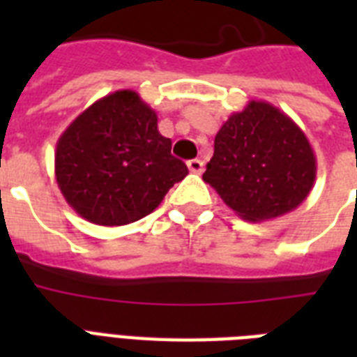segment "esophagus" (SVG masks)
Here are the masks:
<instances>
[{"mask_svg": "<svg viewBox=\"0 0 357 357\" xmlns=\"http://www.w3.org/2000/svg\"><path fill=\"white\" fill-rule=\"evenodd\" d=\"M187 167H189V170L192 174H200L204 170V161H200V159H190L187 162Z\"/></svg>", "mask_w": 357, "mask_h": 357, "instance_id": "34e87169", "label": "esophagus"}]
</instances>
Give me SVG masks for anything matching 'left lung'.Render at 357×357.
Returning <instances> with one entry per match:
<instances>
[{
    "mask_svg": "<svg viewBox=\"0 0 357 357\" xmlns=\"http://www.w3.org/2000/svg\"><path fill=\"white\" fill-rule=\"evenodd\" d=\"M317 159L293 119L266 102H248L215 137L209 183L238 217L265 222L293 211L310 196Z\"/></svg>",
    "mask_w": 357,
    "mask_h": 357,
    "instance_id": "obj_1",
    "label": "left lung"
}]
</instances>
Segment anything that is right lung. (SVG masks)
<instances>
[{"label": "right lung", "mask_w": 357, "mask_h": 357, "mask_svg": "<svg viewBox=\"0 0 357 357\" xmlns=\"http://www.w3.org/2000/svg\"><path fill=\"white\" fill-rule=\"evenodd\" d=\"M157 129V113L135 91L100 98L64 129L55 178L64 200L98 226H123L159 207L189 174Z\"/></svg>", "instance_id": "add662e5"}]
</instances>
